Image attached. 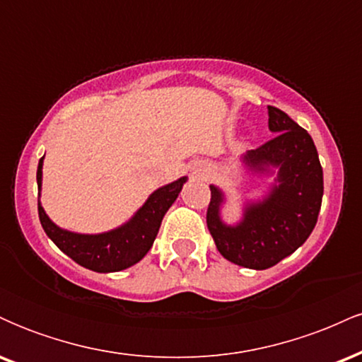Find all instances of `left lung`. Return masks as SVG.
I'll return each instance as SVG.
<instances>
[{
	"label": "left lung",
	"instance_id": "8db88e82",
	"mask_svg": "<svg viewBox=\"0 0 362 362\" xmlns=\"http://www.w3.org/2000/svg\"><path fill=\"white\" fill-rule=\"evenodd\" d=\"M267 112L269 129L276 136L248 151L243 161L257 170L279 167V185L259 204L248 206L238 226L221 223L223 195L211 185L206 214L207 228L224 259L257 271L272 267L306 242L323 197V170L311 136L276 107H267Z\"/></svg>",
	"mask_w": 362,
	"mask_h": 362
}]
</instances>
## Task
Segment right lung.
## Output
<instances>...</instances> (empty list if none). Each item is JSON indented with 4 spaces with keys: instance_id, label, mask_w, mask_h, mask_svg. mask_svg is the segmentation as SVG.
Wrapping results in <instances>:
<instances>
[{
    "instance_id": "obj_1",
    "label": "right lung",
    "mask_w": 362,
    "mask_h": 362,
    "mask_svg": "<svg viewBox=\"0 0 362 362\" xmlns=\"http://www.w3.org/2000/svg\"><path fill=\"white\" fill-rule=\"evenodd\" d=\"M42 160L37 168V185H42ZM185 177L161 187L149 195L134 218L127 224L102 235H78L57 228L39 202V219L45 235L76 264L95 272H119L139 262L153 247L161 219L180 194Z\"/></svg>"
}]
</instances>
